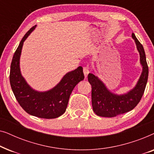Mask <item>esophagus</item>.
Listing matches in <instances>:
<instances>
[{
  "label": "esophagus",
  "instance_id": "1",
  "mask_svg": "<svg viewBox=\"0 0 154 154\" xmlns=\"http://www.w3.org/2000/svg\"><path fill=\"white\" fill-rule=\"evenodd\" d=\"M83 73L84 75H85V77H87L88 73H89V70H88V67H83Z\"/></svg>",
  "mask_w": 154,
  "mask_h": 154
}]
</instances>
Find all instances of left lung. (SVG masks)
I'll list each match as a JSON object with an SVG mask.
<instances>
[{"mask_svg": "<svg viewBox=\"0 0 154 154\" xmlns=\"http://www.w3.org/2000/svg\"><path fill=\"white\" fill-rule=\"evenodd\" d=\"M132 37L135 41L142 66V74L133 89L126 94H116L109 91L103 82L94 74H88V81L92 85V109L99 116L111 118L127 113L138 104L144 94L148 80L149 67L142 45L134 33H132Z\"/></svg>", "mask_w": 154, "mask_h": 154, "instance_id": "left-lung-1", "label": "left lung"}]
</instances>
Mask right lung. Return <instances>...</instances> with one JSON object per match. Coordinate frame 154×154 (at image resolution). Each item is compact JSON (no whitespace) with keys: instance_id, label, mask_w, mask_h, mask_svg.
Returning a JSON list of instances; mask_svg holds the SVG:
<instances>
[{"instance_id":"add662e5","label":"right lung","mask_w":154,"mask_h":154,"mask_svg":"<svg viewBox=\"0 0 154 154\" xmlns=\"http://www.w3.org/2000/svg\"><path fill=\"white\" fill-rule=\"evenodd\" d=\"M35 26L27 31L12 57L10 82L16 100L29 114L41 119H56L66 111L69 100L75 86L84 79L82 66L67 73L52 89L38 92L32 89L21 74L20 58L23 43Z\"/></svg>"}]
</instances>
